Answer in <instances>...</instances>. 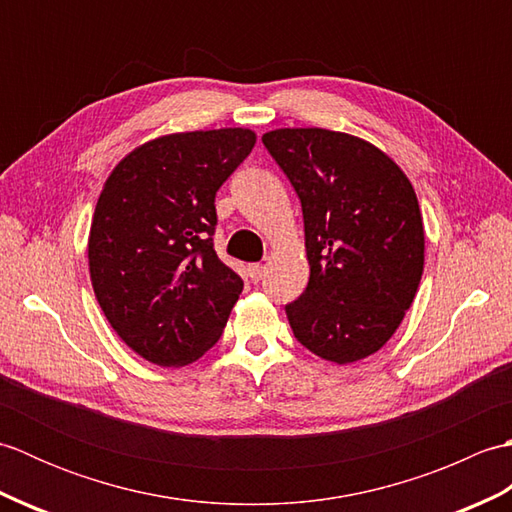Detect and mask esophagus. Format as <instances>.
Masks as SVG:
<instances>
[{"instance_id":"1","label":"esophagus","mask_w":512,"mask_h":512,"mask_svg":"<svg viewBox=\"0 0 512 512\" xmlns=\"http://www.w3.org/2000/svg\"><path fill=\"white\" fill-rule=\"evenodd\" d=\"M264 273H266V266L264 264H250L248 266V277H250V281H262V277H264Z\"/></svg>"}]
</instances>
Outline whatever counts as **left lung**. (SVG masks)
<instances>
[{"mask_svg":"<svg viewBox=\"0 0 512 512\" xmlns=\"http://www.w3.org/2000/svg\"><path fill=\"white\" fill-rule=\"evenodd\" d=\"M295 187L310 279L286 314L323 361L376 354L411 308L424 268V226L409 178L383 149L321 127L262 136Z\"/></svg>","mask_w":512,"mask_h":512,"instance_id":"left-lung-1","label":"left lung"}]
</instances>
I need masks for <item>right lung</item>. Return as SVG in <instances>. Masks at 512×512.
I'll return each mask as SVG.
<instances>
[{
  "instance_id": "right-lung-1",
  "label": "right lung",
  "mask_w": 512,
  "mask_h": 512,
  "mask_svg": "<svg viewBox=\"0 0 512 512\" xmlns=\"http://www.w3.org/2000/svg\"><path fill=\"white\" fill-rule=\"evenodd\" d=\"M255 140L246 127L158 136L103 184L88 237L92 288L114 332L149 363H195L224 332L244 284L215 255V193Z\"/></svg>"
}]
</instances>
